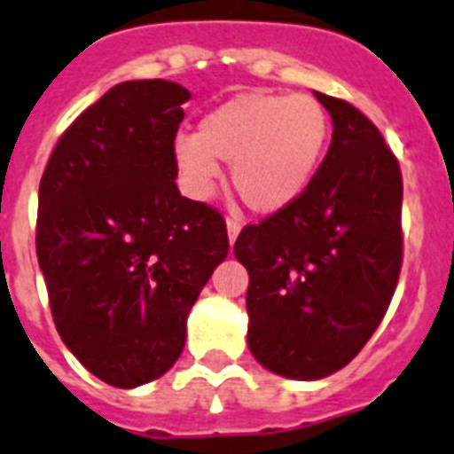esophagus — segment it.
<instances>
[{"mask_svg": "<svg viewBox=\"0 0 454 454\" xmlns=\"http://www.w3.org/2000/svg\"><path fill=\"white\" fill-rule=\"evenodd\" d=\"M226 228H228V239H231V245H233L235 239H238L239 231H242V221H239L238 216H228Z\"/></svg>", "mask_w": 454, "mask_h": 454, "instance_id": "1", "label": "esophagus"}]
</instances>
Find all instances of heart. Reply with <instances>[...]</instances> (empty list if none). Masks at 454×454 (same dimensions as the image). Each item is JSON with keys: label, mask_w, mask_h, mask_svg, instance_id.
Returning <instances> with one entry per match:
<instances>
[{"label": "heart", "mask_w": 454, "mask_h": 454, "mask_svg": "<svg viewBox=\"0 0 454 454\" xmlns=\"http://www.w3.org/2000/svg\"><path fill=\"white\" fill-rule=\"evenodd\" d=\"M327 138L330 115L311 94H239L198 121L196 136L175 140L173 154L192 196H209L223 161L239 198L274 215L307 192Z\"/></svg>", "instance_id": "heart-1"}]
</instances>
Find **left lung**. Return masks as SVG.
Masks as SVG:
<instances>
[{"label":"left lung","mask_w":454,"mask_h":454,"mask_svg":"<svg viewBox=\"0 0 454 454\" xmlns=\"http://www.w3.org/2000/svg\"><path fill=\"white\" fill-rule=\"evenodd\" d=\"M333 143L291 207L242 228L249 348L274 374L316 380L363 350L402 270V170L374 121L314 91Z\"/></svg>","instance_id":"8db88e82"}]
</instances>
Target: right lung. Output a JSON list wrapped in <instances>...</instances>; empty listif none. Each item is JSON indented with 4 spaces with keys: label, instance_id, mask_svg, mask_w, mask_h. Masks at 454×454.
<instances>
[{
    "label": "right lung",
    "instance_id": "right-lung-1",
    "mask_svg": "<svg viewBox=\"0 0 454 454\" xmlns=\"http://www.w3.org/2000/svg\"><path fill=\"white\" fill-rule=\"evenodd\" d=\"M189 97L168 80L120 82L62 133L41 177L36 256L52 321L108 386L173 367L186 316L228 256L223 216L175 184Z\"/></svg>",
    "mask_w": 454,
    "mask_h": 454
}]
</instances>
